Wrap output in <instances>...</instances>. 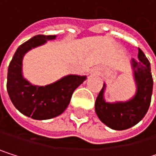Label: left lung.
<instances>
[{
    "label": "left lung",
    "instance_id": "left-lung-1",
    "mask_svg": "<svg viewBox=\"0 0 156 156\" xmlns=\"http://www.w3.org/2000/svg\"><path fill=\"white\" fill-rule=\"evenodd\" d=\"M137 58L139 60L133 59L131 62L136 85V93L133 98L125 102H106V84L96 98V114L100 121L111 129L125 130L134 126L144 118L151 104L154 86L151 64L140 48Z\"/></svg>",
    "mask_w": 156,
    "mask_h": 156
}]
</instances>
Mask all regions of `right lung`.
<instances>
[{
    "instance_id": "1",
    "label": "right lung",
    "mask_w": 156,
    "mask_h": 156,
    "mask_svg": "<svg viewBox=\"0 0 156 156\" xmlns=\"http://www.w3.org/2000/svg\"><path fill=\"white\" fill-rule=\"evenodd\" d=\"M56 35H35L17 48L8 66L7 92L13 105L23 115L34 120H48L59 116L68 107L75 90L86 76L68 75L46 86H36L22 75V60L26 53Z\"/></svg>"
}]
</instances>
